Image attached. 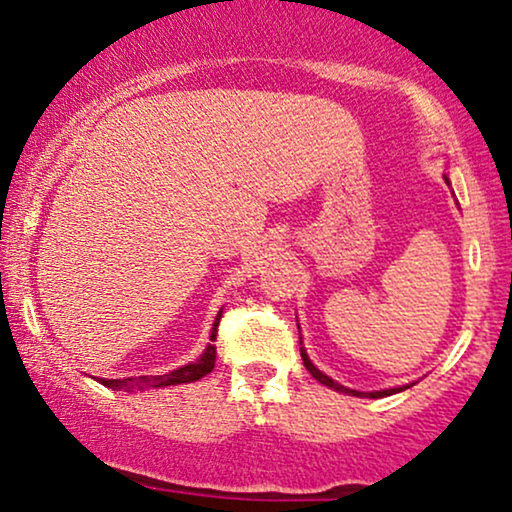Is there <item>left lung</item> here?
I'll return each mask as SVG.
<instances>
[{"mask_svg":"<svg viewBox=\"0 0 512 512\" xmlns=\"http://www.w3.org/2000/svg\"><path fill=\"white\" fill-rule=\"evenodd\" d=\"M301 356H303L305 368L310 370V375H313L315 380H320V383H322V385H327V387H334V390L344 392V395H356V397H387V395H395V392H402V387H395V390H380V392H356V390H349V387H344V385L334 383V380L330 378V375L320 373V370H317V368L313 366V363H310V358H308V354H305L303 346H301Z\"/></svg>","mask_w":512,"mask_h":512,"instance_id":"obj_1","label":"left lung"}]
</instances>
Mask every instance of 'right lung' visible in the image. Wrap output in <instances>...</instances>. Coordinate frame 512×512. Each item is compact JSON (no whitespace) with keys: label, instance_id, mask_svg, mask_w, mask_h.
<instances>
[{"label":"right lung","instance_id":"add662e5","mask_svg":"<svg viewBox=\"0 0 512 512\" xmlns=\"http://www.w3.org/2000/svg\"><path fill=\"white\" fill-rule=\"evenodd\" d=\"M221 313L216 315L214 320V330H211V342H216V332H219V322H221ZM214 363H216V346L209 344L207 349H204L202 358H197L195 363H187V366H182L178 370H173V373H166V375H142V378H122V380H101V385L105 387H113V390H134V387H142V385H154V387H168V385H180V383H192V380H199L204 378V375L211 373L214 370Z\"/></svg>","mask_w":512,"mask_h":512}]
</instances>
